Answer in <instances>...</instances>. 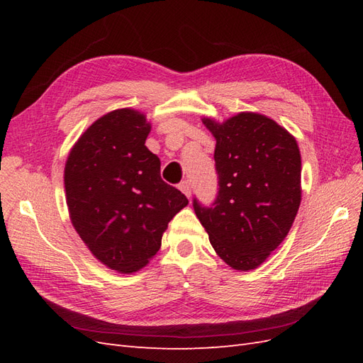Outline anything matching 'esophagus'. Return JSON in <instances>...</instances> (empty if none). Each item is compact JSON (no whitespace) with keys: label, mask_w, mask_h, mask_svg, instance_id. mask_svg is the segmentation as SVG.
I'll return each instance as SVG.
<instances>
[{"label":"esophagus","mask_w":363,"mask_h":363,"mask_svg":"<svg viewBox=\"0 0 363 363\" xmlns=\"http://www.w3.org/2000/svg\"><path fill=\"white\" fill-rule=\"evenodd\" d=\"M179 189L186 195V196H188V199H189V196H191V194H192V189H191V183L188 182V180H184V182H182L180 183V186H179Z\"/></svg>","instance_id":"esophagus-1"}]
</instances>
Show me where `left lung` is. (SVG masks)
I'll return each mask as SVG.
<instances>
[{
    "label": "left lung",
    "instance_id": "1",
    "mask_svg": "<svg viewBox=\"0 0 363 363\" xmlns=\"http://www.w3.org/2000/svg\"><path fill=\"white\" fill-rule=\"evenodd\" d=\"M201 121L216 140L219 191L212 207L194 200L196 218L230 268L256 269L288 236L298 212V144L286 128L256 112L223 123Z\"/></svg>",
    "mask_w": 363,
    "mask_h": 363
}]
</instances>
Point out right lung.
<instances>
[{
  "instance_id": "1",
  "label": "right lung",
  "mask_w": 363,
  "mask_h": 363,
  "mask_svg": "<svg viewBox=\"0 0 363 363\" xmlns=\"http://www.w3.org/2000/svg\"><path fill=\"white\" fill-rule=\"evenodd\" d=\"M147 115L116 108L98 118L65 163L71 223L92 256L121 274L148 265L168 223L188 199L160 177V160L145 147Z\"/></svg>"
}]
</instances>
